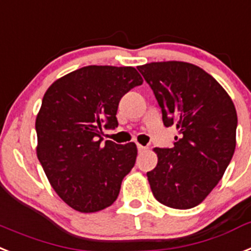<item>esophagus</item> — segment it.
<instances>
[{"instance_id": "1", "label": "esophagus", "mask_w": 251, "mask_h": 251, "mask_svg": "<svg viewBox=\"0 0 251 251\" xmlns=\"http://www.w3.org/2000/svg\"><path fill=\"white\" fill-rule=\"evenodd\" d=\"M137 150H138V152H145L147 150V147L142 146V145H137Z\"/></svg>"}]
</instances>
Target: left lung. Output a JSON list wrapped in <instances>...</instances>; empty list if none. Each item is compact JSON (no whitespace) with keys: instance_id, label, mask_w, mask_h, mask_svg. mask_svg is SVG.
<instances>
[{"instance_id":"left-lung-1","label":"left lung","mask_w":251,"mask_h":251,"mask_svg":"<svg viewBox=\"0 0 251 251\" xmlns=\"http://www.w3.org/2000/svg\"><path fill=\"white\" fill-rule=\"evenodd\" d=\"M138 71L161 108L165 127L179 129L171 149H155L147 173L158 202L193 208L221 180L236 146L237 114L227 93L202 68L185 62H153Z\"/></svg>"}]
</instances>
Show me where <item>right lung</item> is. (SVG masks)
Here are the masks:
<instances>
[{
	"label": "right lung",
	"instance_id": "add662e5",
	"mask_svg": "<svg viewBox=\"0 0 251 251\" xmlns=\"http://www.w3.org/2000/svg\"><path fill=\"white\" fill-rule=\"evenodd\" d=\"M142 82L133 67L86 66L44 94L35 122L36 153L53 189L76 211L90 213L113 204L136 164L133 142L101 145V136L104 128L118 127L119 101Z\"/></svg>",
	"mask_w": 251,
	"mask_h": 251
}]
</instances>
